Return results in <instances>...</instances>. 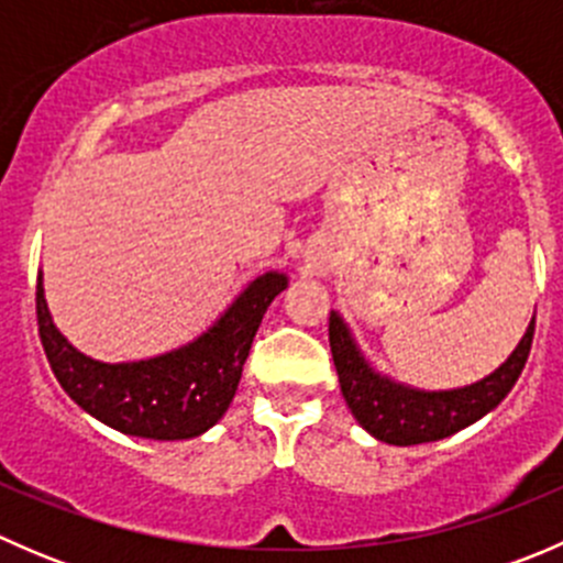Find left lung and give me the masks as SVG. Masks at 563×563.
I'll return each mask as SVG.
<instances>
[{"label": "left lung", "instance_id": "1", "mask_svg": "<svg viewBox=\"0 0 563 563\" xmlns=\"http://www.w3.org/2000/svg\"><path fill=\"white\" fill-rule=\"evenodd\" d=\"M533 340V318L507 362L490 376L457 389H419L378 371L338 310L329 313V349L340 391L356 422L384 444L413 446L441 441L490 413L523 373Z\"/></svg>", "mask_w": 563, "mask_h": 563}]
</instances>
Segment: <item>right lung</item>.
<instances>
[{
  "label": "right lung",
  "mask_w": 563,
  "mask_h": 563,
  "mask_svg": "<svg viewBox=\"0 0 563 563\" xmlns=\"http://www.w3.org/2000/svg\"><path fill=\"white\" fill-rule=\"evenodd\" d=\"M286 288V272L269 269L250 280L212 327L190 343L150 360L100 362L56 329L40 272V340L56 382L89 417L135 439H196L229 411L261 318Z\"/></svg>",
  "instance_id": "right-lung-1"
}]
</instances>
